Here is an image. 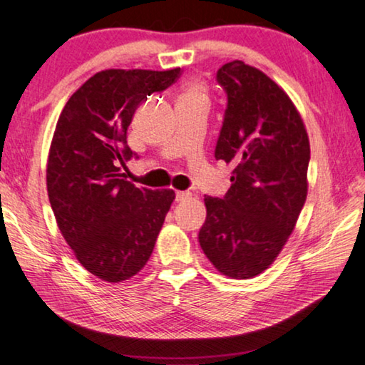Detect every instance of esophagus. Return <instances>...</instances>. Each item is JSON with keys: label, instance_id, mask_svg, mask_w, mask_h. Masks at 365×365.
I'll use <instances>...</instances> for the list:
<instances>
[{"label": "esophagus", "instance_id": "obj_1", "mask_svg": "<svg viewBox=\"0 0 365 365\" xmlns=\"http://www.w3.org/2000/svg\"><path fill=\"white\" fill-rule=\"evenodd\" d=\"M190 197H192V194L189 192V190H178L176 192V202H186L189 200Z\"/></svg>", "mask_w": 365, "mask_h": 365}]
</instances>
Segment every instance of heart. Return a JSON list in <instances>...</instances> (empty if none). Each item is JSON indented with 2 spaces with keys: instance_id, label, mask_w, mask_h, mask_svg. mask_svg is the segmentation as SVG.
Returning a JSON list of instances; mask_svg holds the SVG:
<instances>
[{
  "instance_id": "heart-1",
  "label": "heart",
  "mask_w": 365,
  "mask_h": 365,
  "mask_svg": "<svg viewBox=\"0 0 365 365\" xmlns=\"http://www.w3.org/2000/svg\"><path fill=\"white\" fill-rule=\"evenodd\" d=\"M181 99L207 102V88L200 81H189L181 93Z\"/></svg>"
}]
</instances>
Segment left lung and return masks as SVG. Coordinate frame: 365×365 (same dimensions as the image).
<instances>
[{
    "label": "left lung",
    "instance_id": "left-lung-1",
    "mask_svg": "<svg viewBox=\"0 0 365 365\" xmlns=\"http://www.w3.org/2000/svg\"><path fill=\"white\" fill-rule=\"evenodd\" d=\"M216 81L227 104L215 158L234 170L225 195H205L199 242L220 272L250 279L276 259L302 213L309 139L289 96L261 70L232 61Z\"/></svg>",
    "mask_w": 365,
    "mask_h": 365
}]
</instances>
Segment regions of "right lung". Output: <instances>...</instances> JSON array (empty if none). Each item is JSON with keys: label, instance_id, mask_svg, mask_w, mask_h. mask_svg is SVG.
<instances>
[{"label": "right lung", "instance_id": "obj_1", "mask_svg": "<svg viewBox=\"0 0 365 365\" xmlns=\"http://www.w3.org/2000/svg\"><path fill=\"white\" fill-rule=\"evenodd\" d=\"M181 68L102 70L63 107L48 158V195L57 226L85 269L121 282L143 269L163 226L173 190L136 187L121 168L139 158L126 130L147 96Z\"/></svg>", "mask_w": 365, "mask_h": 365}]
</instances>
